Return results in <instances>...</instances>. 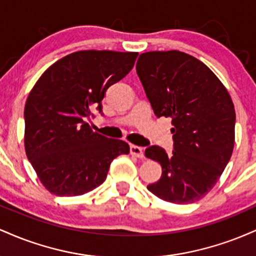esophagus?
Segmentation results:
<instances>
[{
    "instance_id": "34e87169",
    "label": "esophagus",
    "mask_w": 256,
    "mask_h": 256,
    "mask_svg": "<svg viewBox=\"0 0 256 256\" xmlns=\"http://www.w3.org/2000/svg\"><path fill=\"white\" fill-rule=\"evenodd\" d=\"M130 152L132 156H136L138 158H144V152H143V149L138 146H130Z\"/></svg>"
}]
</instances>
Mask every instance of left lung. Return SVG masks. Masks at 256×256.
Here are the masks:
<instances>
[{"label": "left lung", "mask_w": 256, "mask_h": 256, "mask_svg": "<svg viewBox=\"0 0 256 256\" xmlns=\"http://www.w3.org/2000/svg\"><path fill=\"white\" fill-rule=\"evenodd\" d=\"M136 71L158 118L172 119L173 149L152 146L146 156L162 174L148 190L164 201L186 204L212 190L230 161L236 113L231 96L204 62L179 50L148 52Z\"/></svg>", "instance_id": "1"}]
</instances>
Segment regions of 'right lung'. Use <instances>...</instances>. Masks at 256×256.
I'll use <instances>...</instances> for the list:
<instances>
[{
    "mask_svg": "<svg viewBox=\"0 0 256 256\" xmlns=\"http://www.w3.org/2000/svg\"><path fill=\"white\" fill-rule=\"evenodd\" d=\"M138 52L80 50L52 64L26 100L25 152L40 183L56 196L83 195L106 180L130 146L94 132L85 119L110 85L131 71Z\"/></svg>",
    "mask_w": 256,
    "mask_h": 256,
    "instance_id": "add662e5",
    "label": "right lung"
}]
</instances>
